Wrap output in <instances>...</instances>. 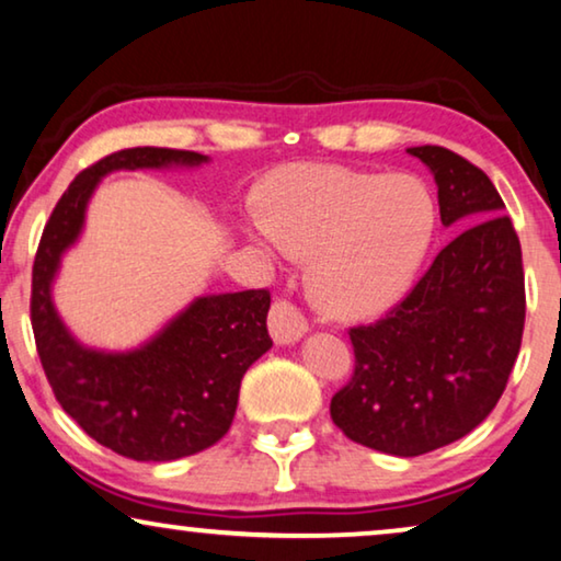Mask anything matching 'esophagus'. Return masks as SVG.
<instances>
[{
  "instance_id": "esophagus-1",
  "label": "esophagus",
  "mask_w": 561,
  "mask_h": 561,
  "mask_svg": "<svg viewBox=\"0 0 561 561\" xmlns=\"http://www.w3.org/2000/svg\"><path fill=\"white\" fill-rule=\"evenodd\" d=\"M267 329L275 344H296L300 336L308 334V323L288 300H275L267 316Z\"/></svg>"
}]
</instances>
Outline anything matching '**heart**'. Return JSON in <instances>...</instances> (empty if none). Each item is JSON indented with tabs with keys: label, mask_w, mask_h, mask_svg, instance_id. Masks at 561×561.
Here are the masks:
<instances>
[{
	"label": "heart",
	"mask_w": 561,
	"mask_h": 561,
	"mask_svg": "<svg viewBox=\"0 0 561 561\" xmlns=\"http://www.w3.org/2000/svg\"><path fill=\"white\" fill-rule=\"evenodd\" d=\"M263 207L240 225L248 245L265 261L308 257V294L336 319H375L400 304L437 222L433 194L415 176L331 164L275 172Z\"/></svg>",
	"instance_id": "heart-1"
}]
</instances>
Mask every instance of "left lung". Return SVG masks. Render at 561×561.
<instances>
[{
	"instance_id": "left-lung-1",
	"label": "left lung",
	"mask_w": 561,
	"mask_h": 561,
	"mask_svg": "<svg viewBox=\"0 0 561 561\" xmlns=\"http://www.w3.org/2000/svg\"><path fill=\"white\" fill-rule=\"evenodd\" d=\"M430 169L448 242L412 294L348 331L354 377L331 420L354 443L412 458L450 445L496 408L518 356L526 296L522 245L481 169L443 146H412Z\"/></svg>"
}]
</instances>
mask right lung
Segmentation results:
<instances>
[{"mask_svg": "<svg viewBox=\"0 0 561 561\" xmlns=\"http://www.w3.org/2000/svg\"><path fill=\"white\" fill-rule=\"evenodd\" d=\"M197 151L136 146L80 172L55 205L32 267V331L60 408L118 456L164 462L209 448L230 430L240 381L273 346L267 290L199 296L144 344L126 352L88 346L53 300L62 255L83 234L88 202L121 169H192Z\"/></svg>", "mask_w": 561, "mask_h": 561, "instance_id": "add662e5", "label": "right lung"}]
</instances>
